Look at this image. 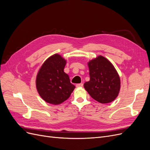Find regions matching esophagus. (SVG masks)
<instances>
[{
	"mask_svg": "<svg viewBox=\"0 0 150 150\" xmlns=\"http://www.w3.org/2000/svg\"><path fill=\"white\" fill-rule=\"evenodd\" d=\"M83 83H80V84H76V87L77 88H81V87H83Z\"/></svg>",
	"mask_w": 150,
	"mask_h": 150,
	"instance_id": "34e87169",
	"label": "esophagus"
}]
</instances>
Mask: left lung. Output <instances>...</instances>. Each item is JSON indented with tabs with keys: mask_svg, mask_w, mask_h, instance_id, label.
<instances>
[{
	"mask_svg": "<svg viewBox=\"0 0 150 150\" xmlns=\"http://www.w3.org/2000/svg\"><path fill=\"white\" fill-rule=\"evenodd\" d=\"M90 79L84 88L94 99L100 103L113 101L121 88L120 76L112 63L102 56L88 62Z\"/></svg>",
	"mask_w": 150,
	"mask_h": 150,
	"instance_id": "obj_1",
	"label": "left lung"
}]
</instances>
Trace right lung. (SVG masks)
Returning <instances> with one entry per match:
<instances>
[{"label":"right lung","instance_id":"right-lung-1","mask_svg":"<svg viewBox=\"0 0 150 150\" xmlns=\"http://www.w3.org/2000/svg\"><path fill=\"white\" fill-rule=\"evenodd\" d=\"M66 60L59 54L48 57L36 76V89L39 96L47 103L57 105L69 98L75 86L64 71Z\"/></svg>","mask_w":150,"mask_h":150}]
</instances>
